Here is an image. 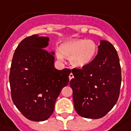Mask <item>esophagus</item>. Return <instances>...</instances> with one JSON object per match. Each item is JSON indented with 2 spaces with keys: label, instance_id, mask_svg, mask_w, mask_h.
<instances>
[{
  "label": "esophagus",
  "instance_id": "1",
  "mask_svg": "<svg viewBox=\"0 0 131 131\" xmlns=\"http://www.w3.org/2000/svg\"><path fill=\"white\" fill-rule=\"evenodd\" d=\"M69 80H71V79L73 78V75L72 73H70L69 76Z\"/></svg>",
  "mask_w": 131,
  "mask_h": 131
}]
</instances>
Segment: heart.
<instances>
[{
	"instance_id": "1",
	"label": "heart",
	"mask_w": 131,
	"mask_h": 131,
	"mask_svg": "<svg viewBox=\"0 0 131 131\" xmlns=\"http://www.w3.org/2000/svg\"><path fill=\"white\" fill-rule=\"evenodd\" d=\"M97 51L96 43L92 40L71 39L62 42L60 49H56V55L60 60L64 57L69 58L75 67L83 68L93 60Z\"/></svg>"
}]
</instances>
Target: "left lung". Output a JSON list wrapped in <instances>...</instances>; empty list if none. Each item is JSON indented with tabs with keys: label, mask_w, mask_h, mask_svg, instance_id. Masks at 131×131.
<instances>
[{
	"label": "left lung",
	"mask_w": 131,
	"mask_h": 131,
	"mask_svg": "<svg viewBox=\"0 0 131 131\" xmlns=\"http://www.w3.org/2000/svg\"><path fill=\"white\" fill-rule=\"evenodd\" d=\"M94 60L82 69L71 70L70 81L75 109L89 119L105 116L116 104L121 86L118 55L111 42L100 40Z\"/></svg>",
	"instance_id": "left-lung-1"
}]
</instances>
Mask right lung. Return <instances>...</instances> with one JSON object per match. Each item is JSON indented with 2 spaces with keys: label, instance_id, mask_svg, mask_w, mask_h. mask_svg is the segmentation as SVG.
Returning a JSON list of instances; mask_svg holds the SVG:
<instances>
[{
  "label": "right lung",
  "instance_id": "add662e5",
  "mask_svg": "<svg viewBox=\"0 0 131 131\" xmlns=\"http://www.w3.org/2000/svg\"><path fill=\"white\" fill-rule=\"evenodd\" d=\"M49 38L33 35L15 50L9 83L13 102L29 120H47L52 115L62 88L67 86L71 70L56 69L55 53L45 50Z\"/></svg>",
  "mask_w": 131,
  "mask_h": 131
}]
</instances>
